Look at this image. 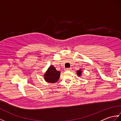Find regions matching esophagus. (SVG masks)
I'll use <instances>...</instances> for the list:
<instances>
[{"label":"esophagus","instance_id":"esophagus-1","mask_svg":"<svg viewBox=\"0 0 121 121\" xmlns=\"http://www.w3.org/2000/svg\"><path fill=\"white\" fill-rule=\"evenodd\" d=\"M71 70V68H66L65 69V71H70Z\"/></svg>","mask_w":121,"mask_h":121}]
</instances>
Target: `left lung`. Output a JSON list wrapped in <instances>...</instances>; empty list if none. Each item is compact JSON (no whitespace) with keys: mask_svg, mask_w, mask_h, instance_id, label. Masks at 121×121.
Wrapping results in <instances>:
<instances>
[{"mask_svg":"<svg viewBox=\"0 0 121 121\" xmlns=\"http://www.w3.org/2000/svg\"><path fill=\"white\" fill-rule=\"evenodd\" d=\"M77 73V75H78L79 77H80L82 76V69H80L79 70H78L76 71Z\"/></svg>","mask_w":121,"mask_h":121,"instance_id":"obj_1","label":"left lung"}]
</instances>
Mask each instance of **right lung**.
Here are the masks:
<instances>
[{
  "label": "right lung",
  "mask_w": 121,
  "mask_h": 121,
  "mask_svg": "<svg viewBox=\"0 0 121 121\" xmlns=\"http://www.w3.org/2000/svg\"><path fill=\"white\" fill-rule=\"evenodd\" d=\"M60 76V72L56 70L55 66L50 65L43 75L46 82L50 83H55L57 82Z\"/></svg>",
  "instance_id": "1"
}]
</instances>
